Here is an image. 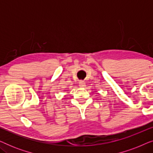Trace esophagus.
Segmentation results:
<instances>
[{
  "label": "esophagus",
  "mask_w": 153,
  "mask_h": 153,
  "mask_svg": "<svg viewBox=\"0 0 153 153\" xmlns=\"http://www.w3.org/2000/svg\"><path fill=\"white\" fill-rule=\"evenodd\" d=\"M79 86H80V87L83 88V87L85 86V83L83 81H79Z\"/></svg>",
  "instance_id": "1"
}]
</instances>
